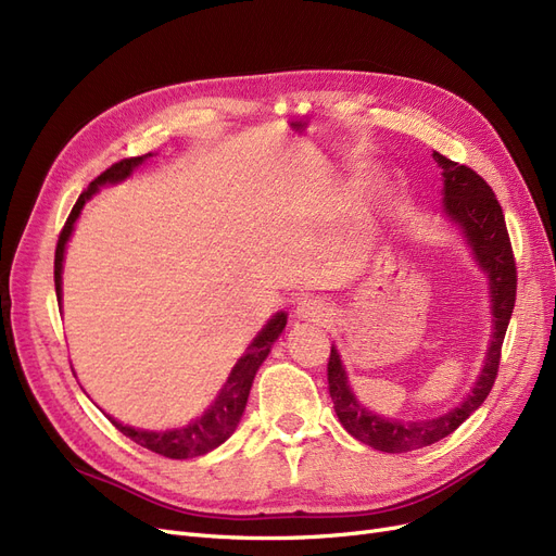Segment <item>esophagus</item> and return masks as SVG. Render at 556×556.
<instances>
[{"mask_svg": "<svg viewBox=\"0 0 556 556\" xmlns=\"http://www.w3.org/2000/svg\"><path fill=\"white\" fill-rule=\"evenodd\" d=\"M330 305L321 299H303L296 305V317L303 321H313V324H324L330 317Z\"/></svg>", "mask_w": 556, "mask_h": 556, "instance_id": "34e87169", "label": "esophagus"}]
</instances>
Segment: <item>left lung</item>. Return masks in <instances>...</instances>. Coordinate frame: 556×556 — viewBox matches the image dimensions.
<instances>
[{
    "label": "left lung",
    "mask_w": 556,
    "mask_h": 556,
    "mask_svg": "<svg viewBox=\"0 0 556 556\" xmlns=\"http://www.w3.org/2000/svg\"><path fill=\"white\" fill-rule=\"evenodd\" d=\"M433 160L442 168V177H445V201H442L445 205L442 207H445V214L454 224L460 226L479 266L488 274V278H491V301L495 317L493 340L491 346H488L485 365L479 374V381L475 383L472 392L463 399L460 406L433 419L408 421L379 417L376 413L367 410L363 404H358V399L353 396L349 388L340 353L336 346H330L328 392L332 404H336V413L342 421V427L353 438L365 442V445L388 454H402L433 445V442L454 433L463 421L485 402L488 392L493 390V383L497 379L502 342L510 321V313H514L516 305V257L514 249H510L504 212L493 189L488 187L483 177L470 166L452 162L440 152H433Z\"/></svg>",
    "instance_id": "left-lung-1"
}]
</instances>
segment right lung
Segmentation results:
<instances>
[{"mask_svg":"<svg viewBox=\"0 0 556 556\" xmlns=\"http://www.w3.org/2000/svg\"><path fill=\"white\" fill-rule=\"evenodd\" d=\"M148 157H152L150 152L141 154V157H127V160L111 164L77 198V203L59 235L56 253H54V287H56L59 303H61V269H63L65 241L71 239L73 226H75V220H77L84 203L91 201V195L98 193V189L102 185L125 180V177L139 164H143ZM285 324H287V315L278 313L269 324L260 330V336L251 342L247 353H243L237 361V365L232 367L224 390H220L216 396V402L205 410V415L193 419L191 425H187L182 429H170V431H141V429L125 427L114 417H109L111 425H114L129 440H135L137 445H141L154 454H160V456H166V458L182 460V458H195V456H203V454L212 452L214 447L220 445V442H226L230 438V433L237 429L239 419L243 415V408H247L255 374H257L260 365L264 363L266 355H269L271 344L278 340Z\"/></svg>","mask_w":556,"mask_h":556,"instance_id":"right-lung-1","label":"right lung"}]
</instances>
